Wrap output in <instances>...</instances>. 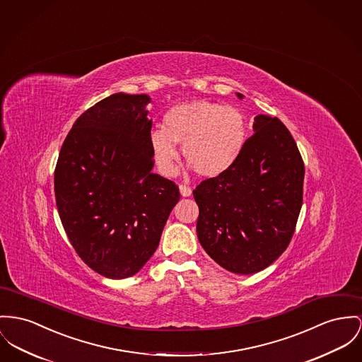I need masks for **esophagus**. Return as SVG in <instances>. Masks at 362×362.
<instances>
[{"instance_id": "esophagus-1", "label": "esophagus", "mask_w": 362, "mask_h": 362, "mask_svg": "<svg viewBox=\"0 0 362 362\" xmlns=\"http://www.w3.org/2000/svg\"><path fill=\"white\" fill-rule=\"evenodd\" d=\"M180 192L182 196H191L192 194V188L189 185H185V184H180Z\"/></svg>"}]
</instances>
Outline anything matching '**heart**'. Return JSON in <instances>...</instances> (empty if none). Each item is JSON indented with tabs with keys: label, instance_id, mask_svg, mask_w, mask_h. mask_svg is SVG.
<instances>
[{
	"label": "heart",
	"instance_id": "b5f03b06",
	"mask_svg": "<svg viewBox=\"0 0 362 362\" xmlns=\"http://www.w3.org/2000/svg\"><path fill=\"white\" fill-rule=\"evenodd\" d=\"M247 119L236 107L207 100L185 101L171 107L165 127H155L149 144L156 165L174 174L182 144L185 160L202 177H219L232 169L247 141Z\"/></svg>",
	"mask_w": 362,
	"mask_h": 362
}]
</instances>
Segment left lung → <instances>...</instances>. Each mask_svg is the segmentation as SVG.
Returning <instances> with one entry per match:
<instances>
[{"instance_id":"1","label":"left lung","mask_w":362,"mask_h":362,"mask_svg":"<svg viewBox=\"0 0 362 362\" xmlns=\"http://www.w3.org/2000/svg\"><path fill=\"white\" fill-rule=\"evenodd\" d=\"M254 121L236 165L193 191L202 247L239 274L264 270L287 250L303 202L305 165L288 129L276 117Z\"/></svg>"}]
</instances>
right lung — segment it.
<instances>
[{
	"label": "right lung",
	"instance_id": "obj_1",
	"mask_svg": "<svg viewBox=\"0 0 362 362\" xmlns=\"http://www.w3.org/2000/svg\"><path fill=\"white\" fill-rule=\"evenodd\" d=\"M145 95L117 93L86 110L62 145L56 206L79 258L98 274L126 279L153 255L177 184L152 173Z\"/></svg>",
	"mask_w": 362,
	"mask_h": 362
}]
</instances>
